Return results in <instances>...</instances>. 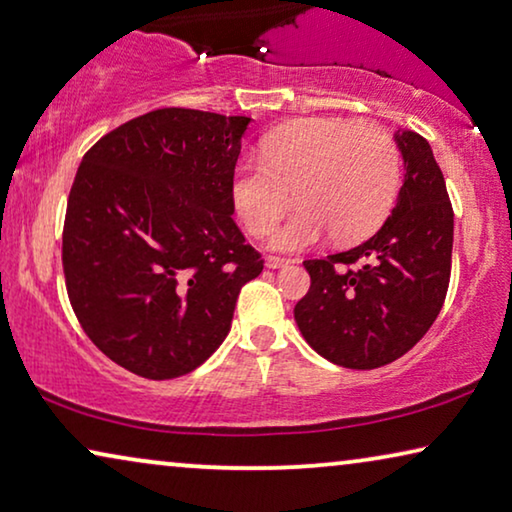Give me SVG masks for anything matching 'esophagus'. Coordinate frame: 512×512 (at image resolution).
Here are the masks:
<instances>
[{"instance_id": "34e87169", "label": "esophagus", "mask_w": 512, "mask_h": 512, "mask_svg": "<svg viewBox=\"0 0 512 512\" xmlns=\"http://www.w3.org/2000/svg\"><path fill=\"white\" fill-rule=\"evenodd\" d=\"M289 264H292V259L287 257H278V255L266 257V266H269V269H282V266H289Z\"/></svg>"}]
</instances>
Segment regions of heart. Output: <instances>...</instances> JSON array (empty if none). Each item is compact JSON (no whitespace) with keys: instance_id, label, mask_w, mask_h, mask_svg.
I'll use <instances>...</instances> for the list:
<instances>
[{"instance_id":"1","label":"heart","mask_w":512,"mask_h":512,"mask_svg":"<svg viewBox=\"0 0 512 512\" xmlns=\"http://www.w3.org/2000/svg\"><path fill=\"white\" fill-rule=\"evenodd\" d=\"M261 160H241L232 200L253 236H269L282 216L301 211L273 239L301 250L326 234L340 243L370 236L391 213L402 160L391 135L352 119L308 117L280 126L262 142Z\"/></svg>"}]
</instances>
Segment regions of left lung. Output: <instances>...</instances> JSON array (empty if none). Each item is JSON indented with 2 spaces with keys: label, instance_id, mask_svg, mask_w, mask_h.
I'll return each instance as SVG.
<instances>
[{
  "label": "left lung",
  "instance_id": "8db88e82",
  "mask_svg": "<svg viewBox=\"0 0 512 512\" xmlns=\"http://www.w3.org/2000/svg\"><path fill=\"white\" fill-rule=\"evenodd\" d=\"M404 183L381 230L349 248L305 259L310 289L296 303L303 338L326 361L375 370L409 352L437 319L451 282L453 204L430 144L398 131Z\"/></svg>",
  "mask_w": 512,
  "mask_h": 512
}]
</instances>
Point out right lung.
Masks as SVG:
<instances>
[{
    "instance_id": "add662e5",
    "label": "right lung",
    "mask_w": 512,
    "mask_h": 512,
    "mask_svg": "<svg viewBox=\"0 0 512 512\" xmlns=\"http://www.w3.org/2000/svg\"><path fill=\"white\" fill-rule=\"evenodd\" d=\"M248 117L163 108L91 147L68 193L61 266L87 338L144 379L195 370L264 259L232 213Z\"/></svg>"
}]
</instances>
